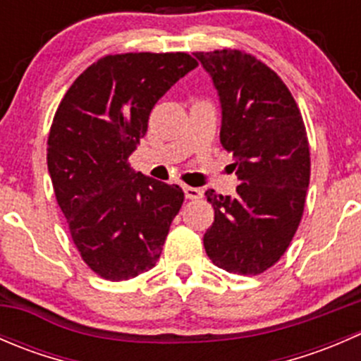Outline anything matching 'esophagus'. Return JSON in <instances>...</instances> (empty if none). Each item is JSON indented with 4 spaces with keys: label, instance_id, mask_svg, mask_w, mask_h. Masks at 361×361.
<instances>
[{
    "label": "esophagus",
    "instance_id": "1",
    "mask_svg": "<svg viewBox=\"0 0 361 361\" xmlns=\"http://www.w3.org/2000/svg\"><path fill=\"white\" fill-rule=\"evenodd\" d=\"M183 192H185V197L190 199V201H197V199L202 197V190H201V188L188 187V185H185Z\"/></svg>",
    "mask_w": 361,
    "mask_h": 361
}]
</instances>
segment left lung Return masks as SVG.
I'll return each instance as SVG.
<instances>
[{"label":"left lung","mask_w":361,"mask_h":361,"mask_svg":"<svg viewBox=\"0 0 361 361\" xmlns=\"http://www.w3.org/2000/svg\"><path fill=\"white\" fill-rule=\"evenodd\" d=\"M221 104V147L241 180L234 197L207 190L214 221L204 248L227 272L257 276L285 255L302 220L311 178L307 133L283 80L241 50L195 52Z\"/></svg>","instance_id":"1"}]
</instances>
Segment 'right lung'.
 <instances>
[{
    "instance_id": "right-lung-1",
    "label": "right lung",
    "mask_w": 361,
    "mask_h": 361,
    "mask_svg": "<svg viewBox=\"0 0 361 361\" xmlns=\"http://www.w3.org/2000/svg\"><path fill=\"white\" fill-rule=\"evenodd\" d=\"M197 68L185 52L116 54L89 66L64 94L47 164L57 204L83 262L108 281L157 264L185 194L136 173L129 155L155 103Z\"/></svg>"
}]
</instances>
